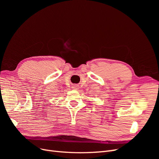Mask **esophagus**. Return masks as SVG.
I'll use <instances>...</instances> for the list:
<instances>
[{
	"instance_id": "obj_1",
	"label": "esophagus",
	"mask_w": 159,
	"mask_h": 159,
	"mask_svg": "<svg viewBox=\"0 0 159 159\" xmlns=\"http://www.w3.org/2000/svg\"><path fill=\"white\" fill-rule=\"evenodd\" d=\"M73 88H74L75 89H78L79 88V85H73Z\"/></svg>"
}]
</instances>
